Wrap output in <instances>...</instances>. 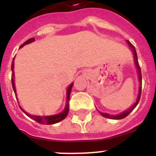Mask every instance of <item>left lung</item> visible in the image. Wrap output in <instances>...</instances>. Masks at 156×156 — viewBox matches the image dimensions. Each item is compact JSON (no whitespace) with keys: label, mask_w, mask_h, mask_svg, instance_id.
Masks as SVG:
<instances>
[{"label":"left lung","mask_w":156,"mask_h":156,"mask_svg":"<svg viewBox=\"0 0 156 156\" xmlns=\"http://www.w3.org/2000/svg\"><path fill=\"white\" fill-rule=\"evenodd\" d=\"M128 44L129 46L131 48L132 51L133 53V56H134V62L137 66V72H138V77H139V81H140V83L141 84V81H142V77H141V70H140V67L139 66V63H138V59H137V52H136V50H135V48L133 44H132L131 43L129 42V41H127ZM140 94H141V87H140V90H139V94H138V97H137V100L136 101L134 105L132 106L131 108L128 109L127 111H125L124 112H122V113L119 114V115H108V114H106V113H102V112H100L101 115H102V116L105 117V118H109V119H123L125 117L127 116L133 109L138 104L139 101H140Z\"/></svg>","instance_id":"1"}]
</instances>
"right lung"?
<instances>
[{"label":"right lung","instance_id":"1","mask_svg":"<svg viewBox=\"0 0 156 156\" xmlns=\"http://www.w3.org/2000/svg\"><path fill=\"white\" fill-rule=\"evenodd\" d=\"M35 41L34 38H31V39H29L27 40V41H25L23 43V44L20 46V48L23 46L24 44H27L29 43H31L33 41ZM11 68H12V87H13V90L15 94H16V87H15V81H14V59L13 61L12 62V66H11ZM73 86V83H72L69 87L68 90H67V99H66V108H65L64 111L62 112V113H59L58 115H50V116H37V115H30L27 112H25L23 108L19 106V108H21L22 111L24 112L25 114L27 115H28L30 118L33 119L34 120H35L36 122H39L41 124H47V125H51V124H54V123H57V122H60V121L63 120L66 117V115H68V112H69V95H70V92H71L72 90V87Z\"/></svg>","mask_w":156,"mask_h":156}]
</instances>
